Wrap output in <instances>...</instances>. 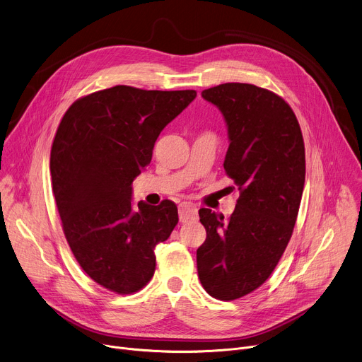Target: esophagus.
<instances>
[{"mask_svg":"<svg viewBox=\"0 0 362 362\" xmlns=\"http://www.w3.org/2000/svg\"><path fill=\"white\" fill-rule=\"evenodd\" d=\"M179 219H180L182 223L197 221V209H196V206L192 204V203L183 202L179 206Z\"/></svg>","mask_w":362,"mask_h":362,"instance_id":"obj_1","label":"esophagus"}]
</instances>
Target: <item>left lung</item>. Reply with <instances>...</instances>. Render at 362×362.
Segmentation results:
<instances>
[{
	"mask_svg": "<svg viewBox=\"0 0 362 362\" xmlns=\"http://www.w3.org/2000/svg\"><path fill=\"white\" fill-rule=\"evenodd\" d=\"M202 97L228 124L223 168L239 199L228 221L199 211L206 240L196 252L197 274L211 296L233 300L259 288L286 249L303 192L305 146L295 113L274 91L225 83Z\"/></svg>",
	"mask_w": 362,
	"mask_h": 362,
	"instance_id": "8db88e82",
	"label": "left lung"
}]
</instances>
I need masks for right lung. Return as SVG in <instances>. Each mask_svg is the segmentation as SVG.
<instances>
[{
    "mask_svg": "<svg viewBox=\"0 0 362 362\" xmlns=\"http://www.w3.org/2000/svg\"><path fill=\"white\" fill-rule=\"evenodd\" d=\"M194 97V90L115 86L76 100L59 124L49 170L63 230L81 269L112 292L147 285L154 246L179 222L172 200L133 208L132 183L160 132Z\"/></svg>",
    "mask_w": 362,
    "mask_h": 362,
    "instance_id": "right-lung-1",
    "label": "right lung"
}]
</instances>
